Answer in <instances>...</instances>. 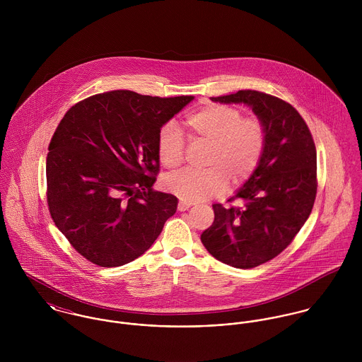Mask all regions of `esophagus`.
Segmentation results:
<instances>
[{"label": "esophagus", "mask_w": 362, "mask_h": 362, "mask_svg": "<svg viewBox=\"0 0 362 362\" xmlns=\"http://www.w3.org/2000/svg\"><path fill=\"white\" fill-rule=\"evenodd\" d=\"M189 207H191V204L187 202V201H180V202H178V210H180V211H185V210H188Z\"/></svg>", "instance_id": "34e87169"}]
</instances>
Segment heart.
<instances>
[{
    "mask_svg": "<svg viewBox=\"0 0 362 362\" xmlns=\"http://www.w3.org/2000/svg\"><path fill=\"white\" fill-rule=\"evenodd\" d=\"M187 127L195 141L210 144L207 170L170 174L163 185L187 202H201L227 191L230 180L241 185L252 177L266 146V131L255 117L227 104L209 103L187 115ZM160 163L174 170L185 155V138L174 122L164 124L157 136Z\"/></svg>",
    "mask_w": 362,
    "mask_h": 362,
    "instance_id": "1",
    "label": "heart"
}]
</instances>
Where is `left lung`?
I'll use <instances>...</instances> for the list:
<instances>
[{
    "instance_id": "8db88e82",
    "label": "left lung",
    "mask_w": 362,
    "mask_h": 362,
    "mask_svg": "<svg viewBox=\"0 0 362 362\" xmlns=\"http://www.w3.org/2000/svg\"><path fill=\"white\" fill-rule=\"evenodd\" d=\"M250 105L266 131V146L252 177L230 198L244 207L214 204V221L201 241L211 257L251 269L283 252L310 217L316 197V148L310 128L287 102L258 90L210 98Z\"/></svg>"
}]
</instances>
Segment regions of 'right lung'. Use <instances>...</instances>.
Listing matches in <instances>:
<instances>
[{"mask_svg": "<svg viewBox=\"0 0 362 362\" xmlns=\"http://www.w3.org/2000/svg\"><path fill=\"white\" fill-rule=\"evenodd\" d=\"M194 96L112 90L72 105L49 146L52 218L89 262L115 267L145 254L178 205L153 191L160 128Z\"/></svg>", "mask_w": 362, "mask_h": 362, "instance_id": "right-lung-1", "label": "right lung"}]
</instances>
